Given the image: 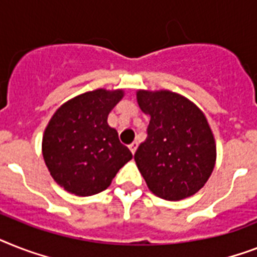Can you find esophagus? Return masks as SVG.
Returning <instances> with one entry per match:
<instances>
[{
	"label": "esophagus",
	"instance_id": "34e87169",
	"mask_svg": "<svg viewBox=\"0 0 257 257\" xmlns=\"http://www.w3.org/2000/svg\"><path fill=\"white\" fill-rule=\"evenodd\" d=\"M137 147H139V144L136 143V141H133L131 145H129V149H131V152H132V154L136 153V150H137Z\"/></svg>",
	"mask_w": 257,
	"mask_h": 257
}]
</instances>
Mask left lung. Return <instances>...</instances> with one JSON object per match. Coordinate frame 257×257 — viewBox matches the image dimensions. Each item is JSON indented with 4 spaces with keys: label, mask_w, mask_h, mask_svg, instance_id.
<instances>
[{
    "label": "left lung",
    "mask_w": 257,
    "mask_h": 257,
    "mask_svg": "<svg viewBox=\"0 0 257 257\" xmlns=\"http://www.w3.org/2000/svg\"><path fill=\"white\" fill-rule=\"evenodd\" d=\"M137 103L150 116L147 140L135 153L150 191L166 201L198 193L216 161L215 140L203 112L185 96L165 89H140Z\"/></svg>",
    "instance_id": "obj_1"
}]
</instances>
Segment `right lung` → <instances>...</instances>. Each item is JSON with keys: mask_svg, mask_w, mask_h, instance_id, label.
<instances>
[{"mask_svg": "<svg viewBox=\"0 0 257 257\" xmlns=\"http://www.w3.org/2000/svg\"><path fill=\"white\" fill-rule=\"evenodd\" d=\"M124 91L81 93L56 109L45 129L42 154L59 186L79 197L107 189L132 153L107 122Z\"/></svg>", "mask_w": 257, "mask_h": 257, "instance_id": "1", "label": "right lung"}]
</instances>
